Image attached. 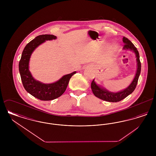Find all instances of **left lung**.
Returning a JSON list of instances; mask_svg holds the SVG:
<instances>
[{"label": "left lung", "instance_id": "8db88e82", "mask_svg": "<svg viewBox=\"0 0 156 156\" xmlns=\"http://www.w3.org/2000/svg\"><path fill=\"white\" fill-rule=\"evenodd\" d=\"M123 42L125 44L123 49L126 50H129L130 51H132L133 52H134L136 55V61H137L136 73L133 81L128 86V87L117 92H110L107 89L98 85L95 81V80H94L91 83V89L93 94L97 98L107 102H119L122 99H125L130 94H131L136 88V87L137 85L138 80H139V77L140 74L141 62L140 61V56H139V51H137V48L135 47L133 44L127 38L123 37Z\"/></svg>", "mask_w": 156, "mask_h": 156}]
</instances>
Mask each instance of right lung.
I'll use <instances>...</instances> for the list:
<instances>
[{
	"instance_id": "right-lung-1",
	"label": "right lung",
	"mask_w": 156,
	"mask_h": 156,
	"mask_svg": "<svg viewBox=\"0 0 156 156\" xmlns=\"http://www.w3.org/2000/svg\"><path fill=\"white\" fill-rule=\"evenodd\" d=\"M56 38L57 37L52 34H43L36 37L26 45L19 61V69L24 89L32 96L41 101H51L61 96L67 89L70 78L76 73L74 71L65 75L58 81L51 83H44L35 80L32 76L29 71V62L32 53L45 41Z\"/></svg>"
}]
</instances>
